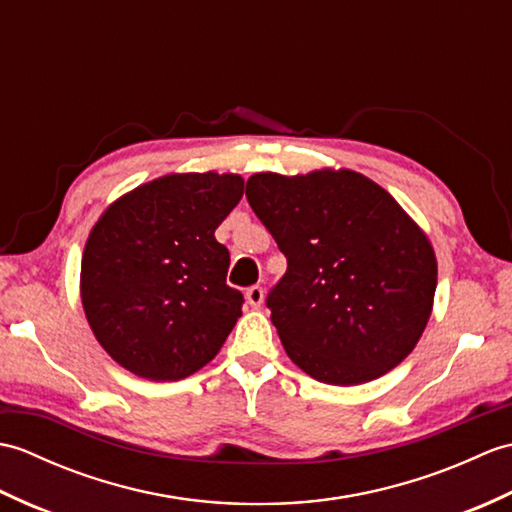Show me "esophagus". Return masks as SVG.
I'll return each mask as SVG.
<instances>
[{"label": "esophagus", "mask_w": 512, "mask_h": 512, "mask_svg": "<svg viewBox=\"0 0 512 512\" xmlns=\"http://www.w3.org/2000/svg\"><path fill=\"white\" fill-rule=\"evenodd\" d=\"M246 301H248V306H253V308L262 306V303H264V288L262 286H250L246 290Z\"/></svg>", "instance_id": "34e87169"}]
</instances>
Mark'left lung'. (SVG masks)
<instances>
[{
	"mask_svg": "<svg viewBox=\"0 0 512 512\" xmlns=\"http://www.w3.org/2000/svg\"><path fill=\"white\" fill-rule=\"evenodd\" d=\"M246 198L288 259L266 306L290 361L341 387L405 361L431 317L438 262L402 206L350 169L255 173Z\"/></svg>",
	"mask_w": 512,
	"mask_h": 512,
	"instance_id": "obj_1",
	"label": "left lung"
}]
</instances>
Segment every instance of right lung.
I'll return each mask as SVG.
<instances>
[{
  "label": "right lung",
  "instance_id": "1",
  "mask_svg": "<svg viewBox=\"0 0 512 512\" xmlns=\"http://www.w3.org/2000/svg\"><path fill=\"white\" fill-rule=\"evenodd\" d=\"M244 195L235 173H171L125 193L94 224L81 301L96 341L149 380H180L220 352L242 317L215 239Z\"/></svg>",
  "mask_w": 512,
  "mask_h": 512
}]
</instances>
